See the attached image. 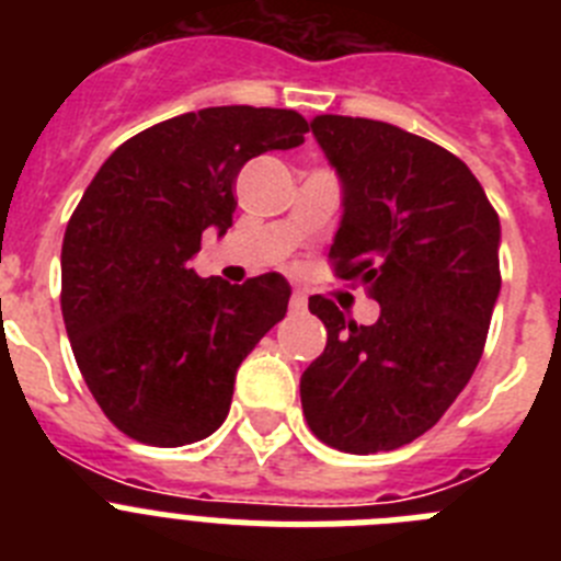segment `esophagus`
Returning a JSON list of instances; mask_svg holds the SVG:
<instances>
[{"label":"esophagus","instance_id":"obj_1","mask_svg":"<svg viewBox=\"0 0 561 561\" xmlns=\"http://www.w3.org/2000/svg\"><path fill=\"white\" fill-rule=\"evenodd\" d=\"M306 306H309V300H306V295H300V291H295V295H291V300H289V309L295 311V314H304Z\"/></svg>","mask_w":561,"mask_h":561}]
</instances>
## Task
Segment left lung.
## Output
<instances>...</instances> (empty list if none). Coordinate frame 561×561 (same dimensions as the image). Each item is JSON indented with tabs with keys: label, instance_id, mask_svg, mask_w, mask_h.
Returning <instances> with one entry per match:
<instances>
[{
	"label": "left lung",
	"instance_id": "left-lung-1",
	"mask_svg": "<svg viewBox=\"0 0 561 561\" xmlns=\"http://www.w3.org/2000/svg\"><path fill=\"white\" fill-rule=\"evenodd\" d=\"M311 131L342 182L329 257L381 314L356 325L309 297L329 342L300 376L304 415L340 453H388L435 427L478 368L500 295V219L466 162L419 134L342 114Z\"/></svg>",
	"mask_w": 561,
	"mask_h": 561
}]
</instances>
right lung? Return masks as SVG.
<instances>
[{
  "mask_svg": "<svg viewBox=\"0 0 561 561\" xmlns=\"http://www.w3.org/2000/svg\"><path fill=\"white\" fill-rule=\"evenodd\" d=\"M291 108L213 106L134 134L78 202L61 247V314L89 393L128 438L185 447L230 413L238 365L284 320L289 284L199 277L202 232L225 236L238 171L304 142Z\"/></svg>",
  "mask_w": 561,
  "mask_h": 561,
  "instance_id": "obj_1",
  "label": "right lung"
}]
</instances>
